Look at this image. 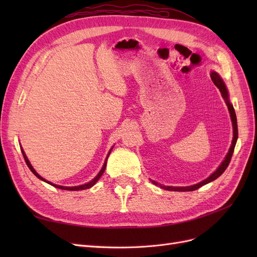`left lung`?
<instances>
[{
    "instance_id": "1",
    "label": "left lung",
    "mask_w": 257,
    "mask_h": 257,
    "mask_svg": "<svg viewBox=\"0 0 257 257\" xmlns=\"http://www.w3.org/2000/svg\"><path fill=\"white\" fill-rule=\"evenodd\" d=\"M210 77H211V79L213 81V83L215 84V87H217V89L220 90L221 94H222V97L224 98L225 103H226L227 105V108H228V111L230 113V120H231V123H232V141H231V145H230V148L229 150L226 154V157H225L224 161L221 163L220 166L216 168L215 172H213L211 175H210L208 178H206L205 180L200 181L196 184L194 185H190V186H169V185H164V184H160L159 182L154 181V180H151L153 184L155 185H159L160 188L164 189V190H167V191H175V192H190V191H195L197 189H199L200 186H203L209 182H211L213 180H215V179L219 178L224 172L225 169L227 168L229 162H230V159L232 157V153H234V149H235V146H236V143H237V139H238V126H237V116H236V113H235V109H234V106L231 105L230 100H229V94H228V91H227V88L226 85H225L223 79L221 78V76L217 74L216 72H211V74H210Z\"/></svg>"
}]
</instances>
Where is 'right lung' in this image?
<instances>
[{"instance_id":"obj_1","label":"right lung","mask_w":257,"mask_h":257,"mask_svg":"<svg viewBox=\"0 0 257 257\" xmlns=\"http://www.w3.org/2000/svg\"><path fill=\"white\" fill-rule=\"evenodd\" d=\"M111 150H112V148L111 149L109 150V152H108V154H107V158H106V160H105V162H104V165H103V167H102V169L99 170V173L95 176V178L94 179H92L91 181H89L88 183H84V184H81V185H76V186H63V185H58V184H54V183H52V182H50V181H47L46 180V179H44L42 176H40L38 175L37 173H36V170L33 168V166L31 165V163H30V161H29V159L27 158V155H26V153H25V151H23V149L21 148V152H22V154H23V158H25V161H26V163H27V165H28V167L30 168V170L31 172H32L38 179H41L42 181H44V182H46V183H48V184H50V185H52V186H54V188H57V189H61V190H67V191H81V190H87V189H90V188H92L93 185H94L97 181H98V179L102 177V175L104 174V172H105V169H106V164H107V159H108V157H109V154H110V152H111Z\"/></svg>"}]
</instances>
